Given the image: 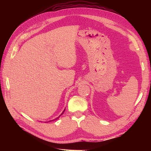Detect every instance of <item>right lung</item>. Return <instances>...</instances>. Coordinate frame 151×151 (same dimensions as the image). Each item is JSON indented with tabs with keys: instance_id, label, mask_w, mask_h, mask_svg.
<instances>
[{
	"instance_id": "1",
	"label": "right lung",
	"mask_w": 151,
	"mask_h": 151,
	"mask_svg": "<svg viewBox=\"0 0 151 151\" xmlns=\"http://www.w3.org/2000/svg\"><path fill=\"white\" fill-rule=\"evenodd\" d=\"M64 111H65V110H64ZM64 111H63V112H64ZM62 114H61V115H62ZM60 116H58V118H55V119H54V120H50V121H49V122H51V121H53V120H57V119H58V118H59V117H60Z\"/></svg>"
}]
</instances>
